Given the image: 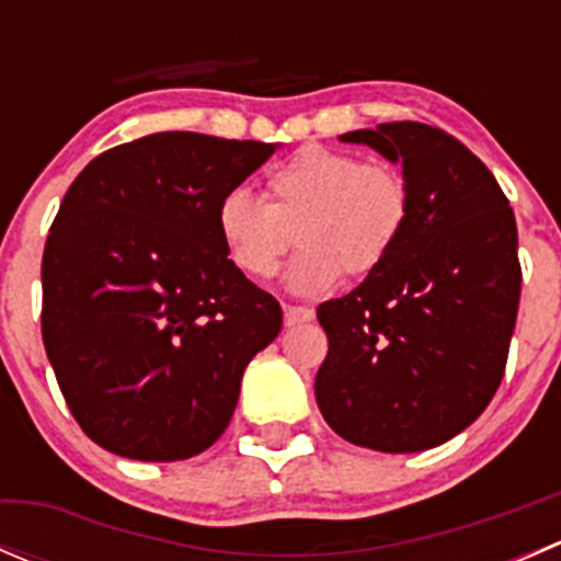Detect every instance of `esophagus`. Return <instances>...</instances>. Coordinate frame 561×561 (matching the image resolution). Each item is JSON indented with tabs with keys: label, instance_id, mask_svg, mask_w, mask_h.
I'll return each mask as SVG.
<instances>
[{
	"label": "esophagus",
	"instance_id": "1",
	"mask_svg": "<svg viewBox=\"0 0 561 561\" xmlns=\"http://www.w3.org/2000/svg\"><path fill=\"white\" fill-rule=\"evenodd\" d=\"M314 320V312L307 307H285V325L293 328V325H301V322H309Z\"/></svg>",
	"mask_w": 561,
	"mask_h": 561
}]
</instances>
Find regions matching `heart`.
<instances>
[{
    "instance_id": "b5f03b06",
    "label": "heart",
    "mask_w": 561,
    "mask_h": 561,
    "mask_svg": "<svg viewBox=\"0 0 561 561\" xmlns=\"http://www.w3.org/2000/svg\"><path fill=\"white\" fill-rule=\"evenodd\" d=\"M407 179L386 162L304 146L265 175V203L233 190L219 201L217 230L239 274L265 282L279 271L293 236L301 252L287 287L301 296L331 290L386 265L410 222Z\"/></svg>"
}]
</instances>
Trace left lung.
I'll use <instances>...</instances> for the list:
<instances>
[{
    "mask_svg": "<svg viewBox=\"0 0 561 561\" xmlns=\"http://www.w3.org/2000/svg\"><path fill=\"white\" fill-rule=\"evenodd\" d=\"M401 162L412 211L382 268L317 307V407L347 443L417 454L478 421L505 375L522 298L513 208L454 135L388 122L342 135Z\"/></svg>",
    "mask_w": 561,
    "mask_h": 561,
    "instance_id": "left-lung-1",
    "label": "left lung"
}]
</instances>
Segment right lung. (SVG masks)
<instances>
[{
	"label": "right lung",
	"mask_w": 561,
	"mask_h": 561,
	"mask_svg": "<svg viewBox=\"0 0 561 561\" xmlns=\"http://www.w3.org/2000/svg\"><path fill=\"white\" fill-rule=\"evenodd\" d=\"M274 144L154 133L94 157L43 252V344L89 439L135 461L211 448L282 328L236 271L217 208Z\"/></svg>",
	"instance_id": "1"
}]
</instances>
